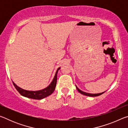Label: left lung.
Wrapping results in <instances>:
<instances>
[{
  "instance_id": "1",
  "label": "left lung",
  "mask_w": 128,
  "mask_h": 128,
  "mask_svg": "<svg viewBox=\"0 0 128 128\" xmlns=\"http://www.w3.org/2000/svg\"><path fill=\"white\" fill-rule=\"evenodd\" d=\"M76 87L77 90H78V92L80 93H81V94L82 95H86V96H92V97H94V96H99V95H102V94H103L104 92H101V93H98V94H90V93H88V92H84L83 91L81 90L80 89H79L78 88L76 85Z\"/></svg>"
}]
</instances>
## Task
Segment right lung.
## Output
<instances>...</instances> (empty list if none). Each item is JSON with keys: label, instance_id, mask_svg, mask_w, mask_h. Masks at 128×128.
Wrapping results in <instances>:
<instances>
[{"label": "right lung", "instance_id": "add662e5", "mask_svg": "<svg viewBox=\"0 0 128 128\" xmlns=\"http://www.w3.org/2000/svg\"><path fill=\"white\" fill-rule=\"evenodd\" d=\"M60 69V67L57 69L55 73V76H54L52 81L50 83V84L45 88H44L40 90L36 91H30V90H26L23 88H21L19 86H17L15 84L14 81H12L14 85L16 88V90L18 91L20 94L22 95L23 96L26 97L28 98L36 99V100H40V99H42L43 98H46V97L50 95L52 93L54 90L55 89V87L56 85V82H57V74L58 70Z\"/></svg>", "mask_w": 128, "mask_h": 128}]
</instances>
